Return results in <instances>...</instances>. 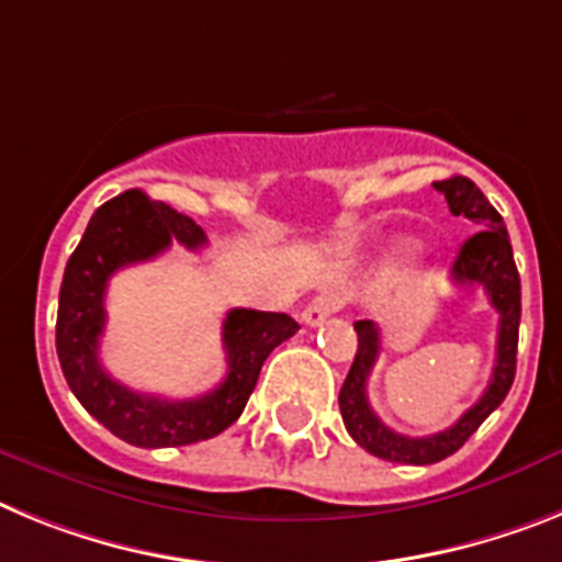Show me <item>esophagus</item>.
I'll use <instances>...</instances> for the list:
<instances>
[{
	"instance_id": "1",
	"label": "esophagus",
	"mask_w": 562,
	"mask_h": 562,
	"mask_svg": "<svg viewBox=\"0 0 562 562\" xmlns=\"http://www.w3.org/2000/svg\"><path fill=\"white\" fill-rule=\"evenodd\" d=\"M341 305H345V296L334 294V291L314 296V300L308 302V308L302 311V322H305V325H311V328H316V325H322V322L328 319L334 311H339Z\"/></svg>"
}]
</instances>
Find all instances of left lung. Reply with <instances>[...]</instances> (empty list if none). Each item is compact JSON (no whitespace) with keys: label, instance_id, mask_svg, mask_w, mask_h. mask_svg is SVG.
<instances>
[{"label":"left lung","instance_id":"left-lung-1","mask_svg":"<svg viewBox=\"0 0 562 562\" xmlns=\"http://www.w3.org/2000/svg\"><path fill=\"white\" fill-rule=\"evenodd\" d=\"M432 187L447 198V206L456 217H467L477 226V232L458 251L456 262L450 268V280L456 285L484 288L492 308L501 316V322H497L495 368H492V379L486 384L484 396L477 398L452 427L432 432V436L409 438L396 432V429H390L382 418L375 416L368 402V375L373 370L375 359H379V328L370 319H359L353 325L356 334H359V348H356V359L350 364L348 379L339 390L341 422L348 427L350 438L359 447H364L370 456L382 458V461L413 463V467L438 463L461 450L467 438L490 418L492 409L501 407L512 382H515L517 328H520V277H517L504 217L495 212V206L470 178L456 175V178L436 180Z\"/></svg>","mask_w":562,"mask_h":562}]
</instances>
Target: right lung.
Here are the masks:
<instances>
[{
  "label": "right lung",
  "instance_id": "right-lung-1",
  "mask_svg": "<svg viewBox=\"0 0 562 562\" xmlns=\"http://www.w3.org/2000/svg\"><path fill=\"white\" fill-rule=\"evenodd\" d=\"M172 240L200 248L206 234L187 214L149 200L140 189H130L95 209L85 237L67 260L58 291L56 350L72 396L112 436L146 450L221 436L246 409L268 353L300 330L288 314L234 308L223 322L228 373L206 396L169 402L115 382L99 359L106 282L119 268L164 254Z\"/></svg>",
  "mask_w": 562,
  "mask_h": 562
}]
</instances>
